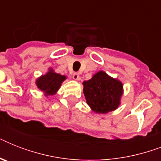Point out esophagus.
Here are the masks:
<instances>
[{
    "mask_svg": "<svg viewBox=\"0 0 161 161\" xmlns=\"http://www.w3.org/2000/svg\"><path fill=\"white\" fill-rule=\"evenodd\" d=\"M73 78L74 80H79V73H73Z\"/></svg>",
    "mask_w": 161,
    "mask_h": 161,
    "instance_id": "esophagus-1",
    "label": "esophagus"
}]
</instances>
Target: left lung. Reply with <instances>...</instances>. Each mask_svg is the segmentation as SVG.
<instances>
[{
  "label": "left lung",
  "mask_w": 161,
  "mask_h": 161,
  "mask_svg": "<svg viewBox=\"0 0 161 161\" xmlns=\"http://www.w3.org/2000/svg\"><path fill=\"white\" fill-rule=\"evenodd\" d=\"M83 84L87 103L93 112L107 114L119 106L123 94L122 83L111 78L105 72L99 71Z\"/></svg>",
  "instance_id": "obj_1"
}]
</instances>
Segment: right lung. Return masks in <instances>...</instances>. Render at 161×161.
<instances>
[{
    "mask_svg": "<svg viewBox=\"0 0 161 161\" xmlns=\"http://www.w3.org/2000/svg\"><path fill=\"white\" fill-rule=\"evenodd\" d=\"M65 79L66 76L54 73L52 68H49V71L45 75L36 79V84L40 90L44 92L46 96L53 95L60 88L61 84Z\"/></svg>",
    "mask_w": 161,
    "mask_h": 161,
    "instance_id": "right-lung-1",
    "label": "right lung"
}]
</instances>
